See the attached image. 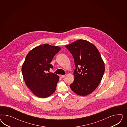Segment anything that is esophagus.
<instances>
[{
	"label": "esophagus",
	"mask_w": 127,
	"mask_h": 127,
	"mask_svg": "<svg viewBox=\"0 0 127 127\" xmlns=\"http://www.w3.org/2000/svg\"><path fill=\"white\" fill-rule=\"evenodd\" d=\"M60 76H61V78H64V77H65V75H61Z\"/></svg>",
	"instance_id": "esophagus-1"
}]
</instances>
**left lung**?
Wrapping results in <instances>:
<instances>
[{
	"instance_id": "left-lung-1",
	"label": "left lung",
	"mask_w": 127,
	"mask_h": 127,
	"mask_svg": "<svg viewBox=\"0 0 127 127\" xmlns=\"http://www.w3.org/2000/svg\"><path fill=\"white\" fill-rule=\"evenodd\" d=\"M65 46L72 54L76 67L70 87L78 95H88L96 89L103 76L105 64L100 52L93 44L84 39Z\"/></svg>"
}]
</instances>
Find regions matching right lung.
I'll use <instances>...</instances> for the list:
<instances>
[{
    "mask_svg": "<svg viewBox=\"0 0 127 127\" xmlns=\"http://www.w3.org/2000/svg\"><path fill=\"white\" fill-rule=\"evenodd\" d=\"M61 47L43 44L28 53L22 65L26 85L36 96L45 98L55 91L60 77L53 73H46L53 65L50 64Z\"/></svg>",
    "mask_w": 127,
    "mask_h": 127,
    "instance_id": "obj_1",
    "label": "right lung"
}]
</instances>
